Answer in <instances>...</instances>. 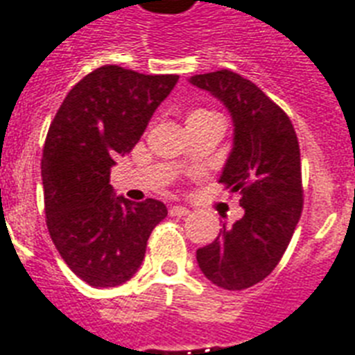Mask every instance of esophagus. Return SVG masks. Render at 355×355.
Returning <instances> with one entry per match:
<instances>
[{"label": "esophagus", "mask_w": 355, "mask_h": 355, "mask_svg": "<svg viewBox=\"0 0 355 355\" xmlns=\"http://www.w3.org/2000/svg\"><path fill=\"white\" fill-rule=\"evenodd\" d=\"M189 210L188 208H184V206H171L169 208V216L173 217H182V216H188Z\"/></svg>", "instance_id": "1"}]
</instances>
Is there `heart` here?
<instances>
[{"label":"heart","mask_w":355,"mask_h":355,"mask_svg":"<svg viewBox=\"0 0 355 355\" xmlns=\"http://www.w3.org/2000/svg\"><path fill=\"white\" fill-rule=\"evenodd\" d=\"M210 116H217V114L210 112V110H205V108H199V110H193V112L188 116V121L191 119H199V118H210Z\"/></svg>","instance_id":"1"}]
</instances>
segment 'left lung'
<instances>
[{
    "instance_id": "8db88e82",
    "label": "left lung",
    "mask_w": 355,
    "mask_h": 355,
    "mask_svg": "<svg viewBox=\"0 0 355 355\" xmlns=\"http://www.w3.org/2000/svg\"><path fill=\"white\" fill-rule=\"evenodd\" d=\"M197 88L228 108L234 147L219 182L239 193L245 216L197 250L211 284L241 291L275 270L291 241L304 206L300 147L293 123L252 80L230 69L193 75Z\"/></svg>"
}]
</instances>
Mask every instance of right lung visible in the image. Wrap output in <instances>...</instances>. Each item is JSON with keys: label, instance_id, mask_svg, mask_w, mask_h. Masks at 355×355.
I'll use <instances>...</instances> for the list:
<instances>
[{"label": "right lung", "instance_id": "obj_1", "mask_svg": "<svg viewBox=\"0 0 355 355\" xmlns=\"http://www.w3.org/2000/svg\"><path fill=\"white\" fill-rule=\"evenodd\" d=\"M178 75L101 66L69 90L42 153L46 223L58 254L94 287L125 284L139 269L164 202L114 197L110 169L127 155Z\"/></svg>", "mask_w": 355, "mask_h": 355}]
</instances>
